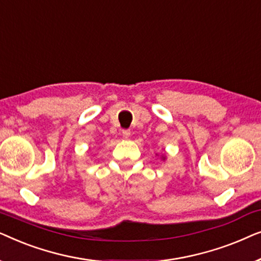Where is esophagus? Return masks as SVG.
I'll return each mask as SVG.
<instances>
[{
    "label": "esophagus",
    "mask_w": 261,
    "mask_h": 261,
    "mask_svg": "<svg viewBox=\"0 0 261 261\" xmlns=\"http://www.w3.org/2000/svg\"><path fill=\"white\" fill-rule=\"evenodd\" d=\"M122 137L124 138V139H128L130 137V130L129 129H124V130H122Z\"/></svg>",
    "instance_id": "obj_1"
}]
</instances>
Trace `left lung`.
<instances>
[{
  "label": "left lung",
  "instance_id": "1",
  "mask_svg": "<svg viewBox=\"0 0 261 261\" xmlns=\"http://www.w3.org/2000/svg\"><path fill=\"white\" fill-rule=\"evenodd\" d=\"M155 155H156V154H155ZM160 159H162L163 162H165V160H166V155H162V156H160Z\"/></svg>",
  "mask_w": 261,
  "mask_h": 261
}]
</instances>
